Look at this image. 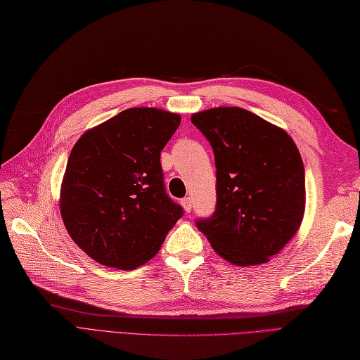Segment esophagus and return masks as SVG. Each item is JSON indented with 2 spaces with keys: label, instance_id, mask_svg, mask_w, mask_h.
Listing matches in <instances>:
<instances>
[{
  "label": "esophagus",
  "instance_id": "1",
  "mask_svg": "<svg viewBox=\"0 0 360 360\" xmlns=\"http://www.w3.org/2000/svg\"><path fill=\"white\" fill-rule=\"evenodd\" d=\"M181 205L184 206L185 212H191V207H193V200H191V197H184V199L181 200Z\"/></svg>",
  "mask_w": 360,
  "mask_h": 360
}]
</instances>
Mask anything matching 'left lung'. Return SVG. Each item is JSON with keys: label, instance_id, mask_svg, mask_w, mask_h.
Here are the masks:
<instances>
[{"label": "left lung", "instance_id": "left-lung-1", "mask_svg": "<svg viewBox=\"0 0 360 360\" xmlns=\"http://www.w3.org/2000/svg\"><path fill=\"white\" fill-rule=\"evenodd\" d=\"M191 122L211 143L217 167L215 211L197 218V229L230 263L268 262L304 217L305 170L295 142L240 108L203 110Z\"/></svg>", "mask_w": 360, "mask_h": 360}]
</instances>
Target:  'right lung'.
<instances>
[{
	"instance_id": "1",
	"label": "right lung",
	"mask_w": 360,
	"mask_h": 360,
	"mask_svg": "<svg viewBox=\"0 0 360 360\" xmlns=\"http://www.w3.org/2000/svg\"><path fill=\"white\" fill-rule=\"evenodd\" d=\"M179 124L176 113L133 108L86 131L73 146L61 215L72 239L96 262L139 268L184 215L166 191L160 163Z\"/></svg>"
}]
</instances>
